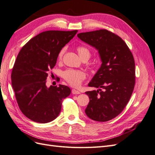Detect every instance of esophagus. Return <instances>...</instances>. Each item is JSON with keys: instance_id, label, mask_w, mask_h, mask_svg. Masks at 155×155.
<instances>
[{"instance_id": "34e87169", "label": "esophagus", "mask_w": 155, "mask_h": 155, "mask_svg": "<svg viewBox=\"0 0 155 155\" xmlns=\"http://www.w3.org/2000/svg\"><path fill=\"white\" fill-rule=\"evenodd\" d=\"M72 93L73 94H80V92L76 90V89H72Z\"/></svg>"}]
</instances>
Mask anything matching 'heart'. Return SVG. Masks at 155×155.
<instances>
[{"instance_id": "heart-1", "label": "heart", "mask_w": 155, "mask_h": 155, "mask_svg": "<svg viewBox=\"0 0 155 155\" xmlns=\"http://www.w3.org/2000/svg\"><path fill=\"white\" fill-rule=\"evenodd\" d=\"M78 53L81 59H89L91 57V51L88 48L83 46H79L77 48ZM65 51V48H63L61 50L59 53L58 57L59 59L63 57ZM63 78L72 87H78L80 86L82 81L85 78V74L80 70H76L73 69H68L63 72Z\"/></svg>"}]
</instances>
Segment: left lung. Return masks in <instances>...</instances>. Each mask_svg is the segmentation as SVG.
<instances>
[{
  "mask_svg": "<svg viewBox=\"0 0 155 155\" xmlns=\"http://www.w3.org/2000/svg\"><path fill=\"white\" fill-rule=\"evenodd\" d=\"M78 37L98 51L101 61L88 84L99 88L85 92L90 99L85 113L94 121L110 120L124 110L133 92V55L122 39L107 30L80 33Z\"/></svg>",
  "mask_w": 155,
  "mask_h": 155,
  "instance_id": "left-lung-1",
  "label": "left lung"
}]
</instances>
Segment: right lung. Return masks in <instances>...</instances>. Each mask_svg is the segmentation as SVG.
<instances>
[{
	"instance_id": "1",
	"label": "right lung",
	"mask_w": 155,
	"mask_h": 155,
	"mask_svg": "<svg viewBox=\"0 0 155 155\" xmlns=\"http://www.w3.org/2000/svg\"><path fill=\"white\" fill-rule=\"evenodd\" d=\"M74 31H46L33 37L18 53L12 72V85L18 107L28 118L46 124L60 113L63 100L71 91L65 85H46L50 69L59 51L76 34Z\"/></svg>"
}]
</instances>
